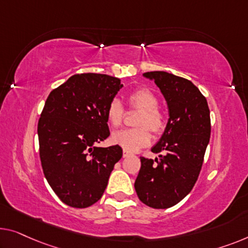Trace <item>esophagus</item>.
Returning a JSON list of instances; mask_svg holds the SVG:
<instances>
[{"instance_id": "1", "label": "esophagus", "mask_w": 248, "mask_h": 248, "mask_svg": "<svg viewBox=\"0 0 248 248\" xmlns=\"http://www.w3.org/2000/svg\"><path fill=\"white\" fill-rule=\"evenodd\" d=\"M123 156H124V158H127V157L130 156V153H128L127 150H124V153H123Z\"/></svg>"}]
</instances>
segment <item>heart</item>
Returning <instances> with one entry per match:
<instances>
[{"mask_svg":"<svg viewBox=\"0 0 248 248\" xmlns=\"http://www.w3.org/2000/svg\"><path fill=\"white\" fill-rule=\"evenodd\" d=\"M128 101L131 108L140 110L136 120V125L138 127L113 132L111 142L129 153H135L150 143L151 135L149 130L155 135H159L164 131L166 119L158 109L159 100L156 93L149 88L136 89L128 95ZM124 107L118 99L110 101L106 109V117L109 124L119 127L124 120Z\"/></svg>","mask_w":248,"mask_h":248,"instance_id":"b5f03b06","label":"heart"}]
</instances>
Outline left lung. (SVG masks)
I'll return each mask as SVG.
<instances>
[{"label":"left lung","mask_w":248,"mask_h":248,"mask_svg":"<svg viewBox=\"0 0 248 248\" xmlns=\"http://www.w3.org/2000/svg\"><path fill=\"white\" fill-rule=\"evenodd\" d=\"M160 89L169 119L156 145L159 159L140 157L135 182L140 201L156 209L175 206L193 189L201 172L210 138V116L206 98L191 81L165 71L143 73Z\"/></svg>","instance_id":"8db88e82"}]
</instances>
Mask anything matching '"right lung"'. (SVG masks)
I'll list each match as a JSON object with an SVG mask.
<instances>
[{"instance_id": "1", "label": "right lung", "mask_w": 248, "mask_h": 248, "mask_svg": "<svg viewBox=\"0 0 248 248\" xmlns=\"http://www.w3.org/2000/svg\"><path fill=\"white\" fill-rule=\"evenodd\" d=\"M98 73L69 78L50 92L38 124L40 159L47 183L65 205L86 208L102 197L120 146L98 147L110 135L106 109L123 88Z\"/></svg>"}]
</instances>
